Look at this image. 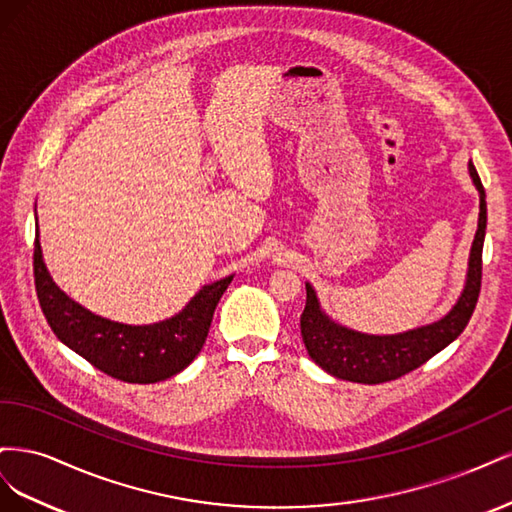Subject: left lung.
Masks as SVG:
<instances>
[{
    "label": "left lung",
    "mask_w": 512,
    "mask_h": 512,
    "mask_svg": "<svg viewBox=\"0 0 512 512\" xmlns=\"http://www.w3.org/2000/svg\"><path fill=\"white\" fill-rule=\"evenodd\" d=\"M470 177L480 196L478 230L468 260V277L461 297L444 318L425 324L412 331L397 335H367L342 327L322 312L314 288L305 284L307 301L301 314V335L307 354L312 356L327 374L361 382L380 384L406 376L408 371L427 363L433 354L444 350L448 344L468 327L480 294V277H483V243L487 228V203L485 188L470 160Z\"/></svg>",
    "instance_id": "left-lung-1"
}]
</instances>
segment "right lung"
<instances>
[{"label": "right lung", "instance_id": "right-lung-1", "mask_svg": "<svg viewBox=\"0 0 512 512\" xmlns=\"http://www.w3.org/2000/svg\"><path fill=\"white\" fill-rule=\"evenodd\" d=\"M34 280L42 314L57 339L106 376L123 382L153 384L179 374L203 350L215 305L232 282V275L200 288L173 318L136 327L113 322L91 314L59 290L46 271L36 228Z\"/></svg>", "mask_w": 512, "mask_h": 512}]
</instances>
